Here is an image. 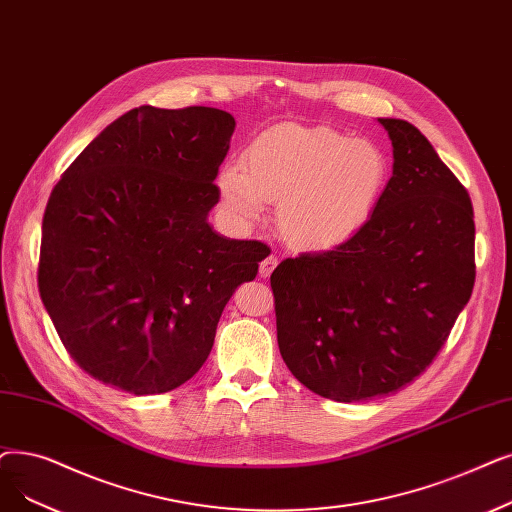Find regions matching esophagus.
Listing matches in <instances>:
<instances>
[{
	"label": "esophagus",
	"mask_w": 512,
	"mask_h": 512,
	"mask_svg": "<svg viewBox=\"0 0 512 512\" xmlns=\"http://www.w3.org/2000/svg\"><path fill=\"white\" fill-rule=\"evenodd\" d=\"M278 265V259L274 255L265 257L261 263H259V276L261 278H270V274L274 272V268Z\"/></svg>",
	"instance_id": "esophagus-1"
}]
</instances>
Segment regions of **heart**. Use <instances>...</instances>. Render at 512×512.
Returning <instances> with one entry per match:
<instances>
[{
	"instance_id": "obj_1",
	"label": "heart",
	"mask_w": 512,
	"mask_h": 512,
	"mask_svg": "<svg viewBox=\"0 0 512 512\" xmlns=\"http://www.w3.org/2000/svg\"><path fill=\"white\" fill-rule=\"evenodd\" d=\"M389 161L368 140L328 127L286 123L249 144L244 163L217 173V196L232 224L251 228L278 203V230L301 251H330L358 236L385 194Z\"/></svg>"
}]
</instances>
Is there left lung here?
I'll return each mask as SVG.
<instances>
[{
    "label": "left lung",
    "mask_w": 512,
    "mask_h": 512,
    "mask_svg": "<svg viewBox=\"0 0 512 512\" xmlns=\"http://www.w3.org/2000/svg\"><path fill=\"white\" fill-rule=\"evenodd\" d=\"M393 175L366 228L272 274L282 360L335 402L395 393L427 370L475 284L473 205L431 142L379 119Z\"/></svg>",
    "instance_id": "1"
}]
</instances>
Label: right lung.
<instances>
[{"label":"right lung","mask_w":512,"mask_h":512,"mask_svg":"<svg viewBox=\"0 0 512 512\" xmlns=\"http://www.w3.org/2000/svg\"><path fill=\"white\" fill-rule=\"evenodd\" d=\"M226 110L140 106L64 171L43 215L39 295L71 358L133 395L184 385L209 358L261 242L213 230Z\"/></svg>","instance_id":"1"}]
</instances>
